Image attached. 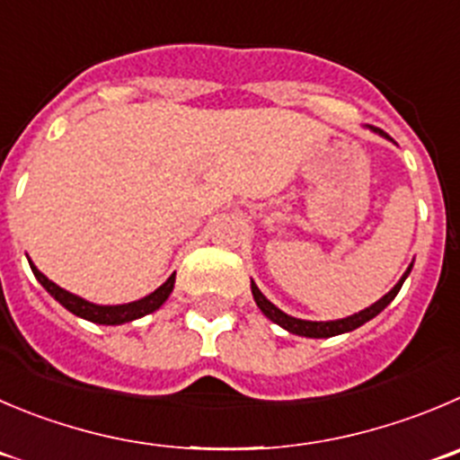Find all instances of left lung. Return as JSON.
Masks as SVG:
<instances>
[{
    "instance_id": "obj_1",
    "label": "left lung",
    "mask_w": 460,
    "mask_h": 460,
    "mask_svg": "<svg viewBox=\"0 0 460 460\" xmlns=\"http://www.w3.org/2000/svg\"><path fill=\"white\" fill-rule=\"evenodd\" d=\"M366 128H370V130H373V133L382 135V137H388V135L384 133V130L375 128V126H366ZM411 269H413V264H411L409 269L404 270V275H402V278H400V282H397L395 287H393L391 291H388L386 296H384V298H379L377 303L370 305V307L361 309V312H358V314H352V316H348V318H339V321H303V318H293V316H288V314H284L282 309L275 307V305L270 303L269 298H266L264 293L260 291V287H257V284L252 282V279H251V291H252V298H255L257 307L261 309V314H264V316L269 318V321H273L275 325L282 327V330L291 332V334L307 336V339H330V336H339V334H345V332L357 330V327H361V325H364V323L373 321V318L377 316V314H382L384 309H386L388 305L393 303V298H395L397 293H400L402 284H404V279L409 278Z\"/></svg>"
}]
</instances>
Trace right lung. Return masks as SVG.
<instances>
[{"label":"right lung","instance_id":"1","mask_svg":"<svg viewBox=\"0 0 460 460\" xmlns=\"http://www.w3.org/2000/svg\"><path fill=\"white\" fill-rule=\"evenodd\" d=\"M31 270L36 275L38 282L47 288L51 298L58 300L67 312H72L74 316L85 318V321L96 323V325H124V323L137 321V318L146 316V314H153L155 309H160L162 305L167 303V298L172 296L173 291V282H176V273L167 279V282L157 287L155 291L144 296V298L135 300V303H126V305H94L90 300L81 298L76 293L65 291L63 287H58L56 282H51L45 273L38 270V266L29 260Z\"/></svg>","mask_w":460,"mask_h":460}]
</instances>
